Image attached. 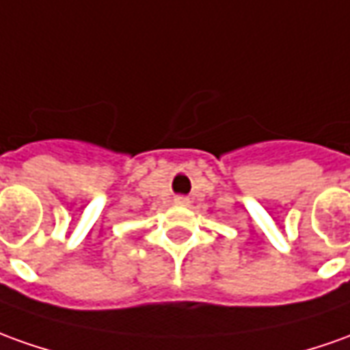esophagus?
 I'll return each mask as SVG.
<instances>
[{
    "label": "esophagus",
    "mask_w": 350,
    "mask_h": 350,
    "mask_svg": "<svg viewBox=\"0 0 350 350\" xmlns=\"http://www.w3.org/2000/svg\"><path fill=\"white\" fill-rule=\"evenodd\" d=\"M190 200L187 198V196H177L175 198V206H189Z\"/></svg>",
    "instance_id": "esophagus-1"
}]
</instances>
